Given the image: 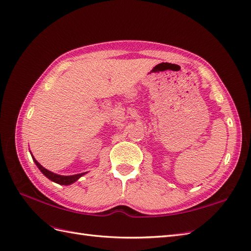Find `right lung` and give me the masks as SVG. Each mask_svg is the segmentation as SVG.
Returning a JSON list of instances; mask_svg holds the SVG:
<instances>
[{"label":"right lung","instance_id":"1","mask_svg":"<svg viewBox=\"0 0 251 251\" xmlns=\"http://www.w3.org/2000/svg\"><path fill=\"white\" fill-rule=\"evenodd\" d=\"M31 152V151H29ZM31 155L33 157V160L34 163L36 164V166L39 168L40 171L42 172V174L47 177L49 180H51V181L57 183V184H61V185H70V184H73L74 182H76L77 180L82 177L83 175H85L87 172H84V173H79V174H75V175H59V174H56V173H53L51 171H49V170L45 169L43 166H41V164H39L37 162V159L34 157V155L32 154L31 152Z\"/></svg>","mask_w":251,"mask_h":251}]
</instances>
